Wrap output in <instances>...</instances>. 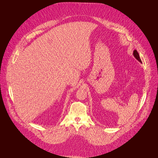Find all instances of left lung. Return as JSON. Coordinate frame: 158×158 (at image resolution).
Masks as SVG:
<instances>
[{
    "mask_svg": "<svg viewBox=\"0 0 158 158\" xmlns=\"http://www.w3.org/2000/svg\"><path fill=\"white\" fill-rule=\"evenodd\" d=\"M133 55H134V56L135 58V59H136L139 62H140V63H142V61H141L140 58V56H139V53H138V52H137V51L136 50H135L134 51Z\"/></svg>",
    "mask_w": 158,
    "mask_h": 158,
    "instance_id": "left-lung-1",
    "label": "left lung"
}]
</instances>
